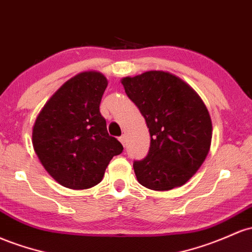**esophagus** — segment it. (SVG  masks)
<instances>
[{
	"instance_id": "1",
	"label": "esophagus",
	"mask_w": 252,
	"mask_h": 252,
	"mask_svg": "<svg viewBox=\"0 0 252 252\" xmlns=\"http://www.w3.org/2000/svg\"><path fill=\"white\" fill-rule=\"evenodd\" d=\"M120 141H121V142H122V145H123V146H126V135H122V136L120 137Z\"/></svg>"
}]
</instances>
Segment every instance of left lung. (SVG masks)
<instances>
[{
  "label": "left lung",
  "instance_id": "1",
  "mask_svg": "<svg viewBox=\"0 0 252 252\" xmlns=\"http://www.w3.org/2000/svg\"><path fill=\"white\" fill-rule=\"evenodd\" d=\"M121 82L151 135L148 156L134 162L139 183L157 191L184 185L211 149L213 126L203 100L191 86L168 71L149 70Z\"/></svg>",
  "mask_w": 252,
  "mask_h": 252
}]
</instances>
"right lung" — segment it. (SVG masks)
Returning <instances> with one entry per match:
<instances>
[{"instance_id": "obj_1", "label": "right lung", "mask_w": 252, "mask_h": 252, "mask_svg": "<svg viewBox=\"0 0 252 252\" xmlns=\"http://www.w3.org/2000/svg\"><path fill=\"white\" fill-rule=\"evenodd\" d=\"M107 79L87 70L64 82L46 101L32 129V145L46 172L74 190L100 183L123 146L110 136L99 111Z\"/></svg>"}]
</instances>
